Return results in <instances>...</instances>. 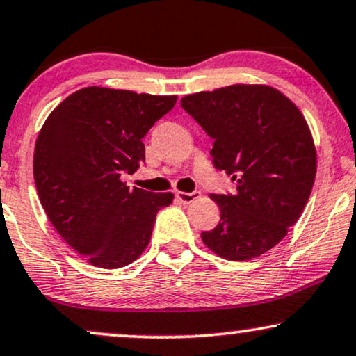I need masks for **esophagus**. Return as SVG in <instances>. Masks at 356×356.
<instances>
[{
    "mask_svg": "<svg viewBox=\"0 0 356 356\" xmlns=\"http://www.w3.org/2000/svg\"><path fill=\"white\" fill-rule=\"evenodd\" d=\"M200 195H202V194H200L199 191H195V192H181V191H179L177 194H175V197H177L179 202H182V204L194 202V200L199 199Z\"/></svg>",
    "mask_w": 356,
    "mask_h": 356,
    "instance_id": "esophagus-1",
    "label": "esophagus"
}]
</instances>
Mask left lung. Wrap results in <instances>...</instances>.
<instances>
[{"mask_svg":"<svg viewBox=\"0 0 356 356\" xmlns=\"http://www.w3.org/2000/svg\"><path fill=\"white\" fill-rule=\"evenodd\" d=\"M181 106L213 139L216 169L237 186L232 195H211L220 220L202 242L227 260L260 257L285 237L312 194L316 151L305 118L267 84L200 91Z\"/></svg>","mask_w":356,"mask_h":356,"instance_id":"obj_1","label":"left lung"}]
</instances>
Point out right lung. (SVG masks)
<instances>
[{
  "label": "right lung",
  "instance_id": "add662e5",
  "mask_svg": "<svg viewBox=\"0 0 356 356\" xmlns=\"http://www.w3.org/2000/svg\"><path fill=\"white\" fill-rule=\"evenodd\" d=\"M177 96L89 86L67 96L42 124L33 172L46 216L67 245L101 268L126 267L151 241L172 192L121 181L145 161L143 137Z\"/></svg>",
  "mask_w": 356,
  "mask_h": 356
}]
</instances>
